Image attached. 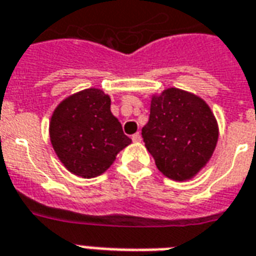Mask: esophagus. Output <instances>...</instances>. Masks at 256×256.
<instances>
[{
  "label": "esophagus",
  "mask_w": 256,
  "mask_h": 256,
  "mask_svg": "<svg viewBox=\"0 0 256 256\" xmlns=\"http://www.w3.org/2000/svg\"><path fill=\"white\" fill-rule=\"evenodd\" d=\"M132 140H134L135 143H139V142H142V135H140L139 132H136L135 135H132Z\"/></svg>",
  "instance_id": "1"
}]
</instances>
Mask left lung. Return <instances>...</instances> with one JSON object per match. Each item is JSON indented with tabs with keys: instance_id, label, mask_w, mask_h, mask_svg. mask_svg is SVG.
<instances>
[{
	"instance_id": "left-lung-1",
	"label": "left lung",
	"mask_w": 256,
	"mask_h": 256,
	"mask_svg": "<svg viewBox=\"0 0 256 256\" xmlns=\"http://www.w3.org/2000/svg\"><path fill=\"white\" fill-rule=\"evenodd\" d=\"M146 147L167 178H193L212 156L218 128L208 104L170 88L154 96L148 122L142 130Z\"/></svg>"
}]
</instances>
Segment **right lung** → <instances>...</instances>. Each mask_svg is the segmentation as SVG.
<instances>
[{
	"mask_svg": "<svg viewBox=\"0 0 256 256\" xmlns=\"http://www.w3.org/2000/svg\"><path fill=\"white\" fill-rule=\"evenodd\" d=\"M51 144L67 170L82 178L101 176L130 143L110 112V98L86 89L59 104L50 122Z\"/></svg>",
	"mask_w": 256,
	"mask_h": 256,
	"instance_id": "right-lung-1",
	"label": "right lung"
}]
</instances>
